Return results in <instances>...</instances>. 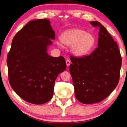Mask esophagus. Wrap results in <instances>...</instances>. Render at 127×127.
Segmentation results:
<instances>
[{"label":"esophagus","instance_id":"obj_1","mask_svg":"<svg viewBox=\"0 0 127 127\" xmlns=\"http://www.w3.org/2000/svg\"><path fill=\"white\" fill-rule=\"evenodd\" d=\"M66 64H67V66H69L70 65V64H71V61H70V60L69 59H67L66 60Z\"/></svg>","mask_w":127,"mask_h":127}]
</instances>
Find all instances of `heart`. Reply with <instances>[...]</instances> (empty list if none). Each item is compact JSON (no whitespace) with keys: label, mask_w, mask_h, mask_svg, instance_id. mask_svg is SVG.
<instances>
[{"label":"heart","mask_w":127,"mask_h":127,"mask_svg":"<svg viewBox=\"0 0 127 127\" xmlns=\"http://www.w3.org/2000/svg\"><path fill=\"white\" fill-rule=\"evenodd\" d=\"M60 39L64 45H72V52L78 57L88 54L95 43V38L93 35L86 33L84 30L80 28H72L64 31L62 33Z\"/></svg>","instance_id":"heart-1"}]
</instances>
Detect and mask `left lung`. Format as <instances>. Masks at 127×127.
<instances>
[{
	"label": "left lung",
	"instance_id": "1",
	"mask_svg": "<svg viewBox=\"0 0 127 127\" xmlns=\"http://www.w3.org/2000/svg\"><path fill=\"white\" fill-rule=\"evenodd\" d=\"M99 28L98 47L82 57L70 55L75 97L83 104L99 103L107 97L118 84L122 56L116 41L99 22H91Z\"/></svg>",
	"mask_w": 127,
	"mask_h": 127
}]
</instances>
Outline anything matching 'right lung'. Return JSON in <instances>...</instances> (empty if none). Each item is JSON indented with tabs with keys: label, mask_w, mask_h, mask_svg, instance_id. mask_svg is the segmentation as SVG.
I'll use <instances>...</instances> for the list:
<instances>
[{
	"label": "right lung",
	"mask_w": 127,
	"mask_h": 127,
	"mask_svg": "<svg viewBox=\"0 0 127 127\" xmlns=\"http://www.w3.org/2000/svg\"><path fill=\"white\" fill-rule=\"evenodd\" d=\"M55 39L46 19L32 20L16 33L7 58L8 80L24 101L42 104L52 99L56 77L67 67L63 56L47 53Z\"/></svg>",
	"instance_id": "1"
}]
</instances>
